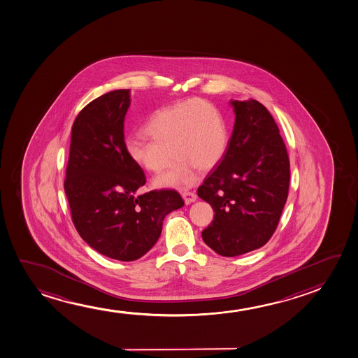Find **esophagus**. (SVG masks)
<instances>
[{"label": "esophagus", "mask_w": 358, "mask_h": 358, "mask_svg": "<svg viewBox=\"0 0 358 358\" xmlns=\"http://www.w3.org/2000/svg\"><path fill=\"white\" fill-rule=\"evenodd\" d=\"M182 199H184V201L185 203H192V202L196 201V194L195 192H182Z\"/></svg>", "instance_id": "obj_1"}]
</instances>
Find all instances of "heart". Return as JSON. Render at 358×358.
Here are the masks:
<instances>
[{"label":"heart","mask_w":358,"mask_h":358,"mask_svg":"<svg viewBox=\"0 0 358 358\" xmlns=\"http://www.w3.org/2000/svg\"><path fill=\"white\" fill-rule=\"evenodd\" d=\"M143 136L127 137L126 155L136 166L159 173L178 162L169 171L153 179V187L182 189L197 179V168L210 171L226 153L228 130L215 106L192 101L157 109L147 120Z\"/></svg>","instance_id":"heart-1"}]
</instances>
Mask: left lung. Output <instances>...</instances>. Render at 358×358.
I'll return each instance as SVG.
<instances>
[{
  "label": "left lung",
  "instance_id": "8db88e82",
  "mask_svg": "<svg viewBox=\"0 0 358 358\" xmlns=\"http://www.w3.org/2000/svg\"><path fill=\"white\" fill-rule=\"evenodd\" d=\"M232 137L226 153L197 195L215 217L202 239L222 257H238L266 244L288 195L289 159L280 130L266 108L254 99L234 101Z\"/></svg>",
  "mask_w": 358,
  "mask_h": 358
}]
</instances>
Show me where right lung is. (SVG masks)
Segmentation results:
<instances>
[{
  "label": "right lung",
  "mask_w": 358,
  "mask_h": 358,
  "mask_svg": "<svg viewBox=\"0 0 358 358\" xmlns=\"http://www.w3.org/2000/svg\"><path fill=\"white\" fill-rule=\"evenodd\" d=\"M130 96V90L109 92L77 115L65 180L77 232L101 255L120 262H134L150 252L164 217L184 206L176 190L137 195L146 178L124 147Z\"/></svg>",
  "instance_id": "obj_1"
}]
</instances>
